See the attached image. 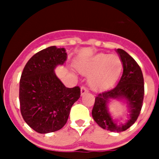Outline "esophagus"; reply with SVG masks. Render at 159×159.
<instances>
[{"instance_id":"34e87169","label":"esophagus","mask_w":159,"mask_h":159,"mask_svg":"<svg viewBox=\"0 0 159 159\" xmlns=\"http://www.w3.org/2000/svg\"><path fill=\"white\" fill-rule=\"evenodd\" d=\"M80 92H81V95H84L85 93H87V92H88V89L86 88V87L83 86V87H81V88H80Z\"/></svg>"}]
</instances>
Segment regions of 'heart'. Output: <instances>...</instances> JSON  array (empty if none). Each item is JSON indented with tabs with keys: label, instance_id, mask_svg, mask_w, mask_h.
Returning <instances> with one entry per match:
<instances>
[{
	"label": "heart",
	"instance_id": "1",
	"mask_svg": "<svg viewBox=\"0 0 159 159\" xmlns=\"http://www.w3.org/2000/svg\"><path fill=\"white\" fill-rule=\"evenodd\" d=\"M78 69L84 75H90L89 86L99 92L110 88L117 81L123 70V62L116 55L100 53L79 64Z\"/></svg>",
	"mask_w": 159,
	"mask_h": 159
}]
</instances>
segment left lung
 Masks as SVG:
<instances>
[{"label":"left lung","mask_w":159,"mask_h":159,"mask_svg":"<svg viewBox=\"0 0 159 159\" xmlns=\"http://www.w3.org/2000/svg\"><path fill=\"white\" fill-rule=\"evenodd\" d=\"M123 66V72L117 86L95 97L92 117L99 127L113 132L124 131L135 123L143 107L144 80L142 70L135 60L123 49L118 48ZM111 98L127 100L130 108V119L127 123L118 126L113 121L107 110V103Z\"/></svg>","instance_id":"1"}]
</instances>
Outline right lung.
<instances>
[{
	"label": "right lung",
	"mask_w": 159,
	"mask_h": 159,
	"mask_svg": "<svg viewBox=\"0 0 159 159\" xmlns=\"http://www.w3.org/2000/svg\"><path fill=\"white\" fill-rule=\"evenodd\" d=\"M67 59L64 48L51 46L32 56L20 80V112L25 123L35 131L46 134L66 124L70 110L80 97V88H66L54 69Z\"/></svg>",
	"instance_id": "obj_1"
}]
</instances>
